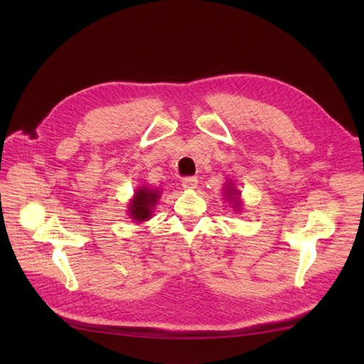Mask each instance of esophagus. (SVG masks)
I'll return each mask as SVG.
<instances>
[{"instance_id":"obj_1","label":"esophagus","mask_w":364,"mask_h":364,"mask_svg":"<svg viewBox=\"0 0 364 364\" xmlns=\"http://www.w3.org/2000/svg\"><path fill=\"white\" fill-rule=\"evenodd\" d=\"M198 177H184L181 181V186L184 188H196L198 187Z\"/></svg>"}]
</instances>
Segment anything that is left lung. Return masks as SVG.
Segmentation results:
<instances>
[{
  "instance_id": "left-lung-1",
  "label": "left lung",
  "mask_w": 364,
  "mask_h": 364,
  "mask_svg": "<svg viewBox=\"0 0 364 364\" xmlns=\"http://www.w3.org/2000/svg\"><path fill=\"white\" fill-rule=\"evenodd\" d=\"M227 196L230 198V199H235L233 202H235V205H237V200H239V193L236 192V190L233 188V186L232 184H228V188H227ZM237 208V206H236Z\"/></svg>"
}]
</instances>
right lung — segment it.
Instances as JSON below:
<instances>
[{"instance_id":"obj_1","label":"right lung","mask_w":364,"mask_h":364,"mask_svg":"<svg viewBox=\"0 0 364 364\" xmlns=\"http://www.w3.org/2000/svg\"><path fill=\"white\" fill-rule=\"evenodd\" d=\"M159 193L156 190H147V188H140L139 192H136V196H134L132 202L129 203V215L132 220L137 221H146L150 218L151 213V206L158 202Z\"/></svg>"}]
</instances>
